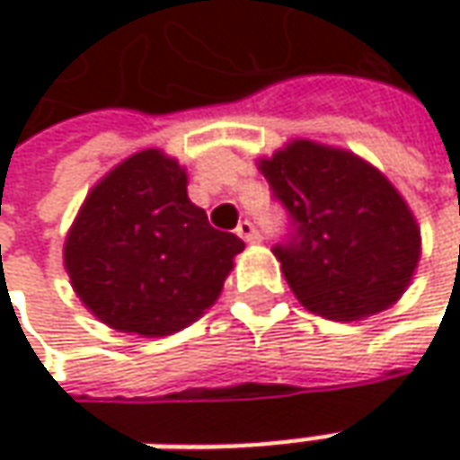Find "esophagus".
Instances as JSON below:
<instances>
[{
    "instance_id": "esophagus-1",
    "label": "esophagus",
    "mask_w": 460,
    "mask_h": 460,
    "mask_svg": "<svg viewBox=\"0 0 460 460\" xmlns=\"http://www.w3.org/2000/svg\"><path fill=\"white\" fill-rule=\"evenodd\" d=\"M235 233H238L245 243H258V240H261V233H258V227L251 220H240L238 227H235Z\"/></svg>"
}]
</instances>
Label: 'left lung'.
Here are the masks:
<instances>
[{"label": "left lung", "mask_w": 460, "mask_h": 460, "mask_svg": "<svg viewBox=\"0 0 460 460\" xmlns=\"http://www.w3.org/2000/svg\"><path fill=\"white\" fill-rule=\"evenodd\" d=\"M258 166L289 220L274 256L309 312L361 320L397 302L420 261V230L376 168L309 140Z\"/></svg>", "instance_id": "8db88e82"}]
</instances>
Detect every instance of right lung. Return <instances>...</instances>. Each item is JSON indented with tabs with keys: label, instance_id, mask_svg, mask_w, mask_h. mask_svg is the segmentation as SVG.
<instances>
[{
	"label": "right lung",
	"instance_id": "1",
	"mask_svg": "<svg viewBox=\"0 0 460 460\" xmlns=\"http://www.w3.org/2000/svg\"><path fill=\"white\" fill-rule=\"evenodd\" d=\"M245 243L215 230L186 197V173L158 151L102 179L74 222L63 261L81 302L122 332L171 335L222 292Z\"/></svg>",
	"mask_w": 460,
	"mask_h": 460
}]
</instances>
